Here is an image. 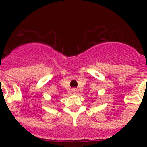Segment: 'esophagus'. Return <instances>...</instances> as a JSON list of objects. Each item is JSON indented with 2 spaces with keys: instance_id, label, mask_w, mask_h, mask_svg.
Listing matches in <instances>:
<instances>
[{
  "instance_id": "1",
  "label": "esophagus",
  "mask_w": 147,
  "mask_h": 147,
  "mask_svg": "<svg viewBox=\"0 0 147 147\" xmlns=\"http://www.w3.org/2000/svg\"><path fill=\"white\" fill-rule=\"evenodd\" d=\"M77 91H78V90H77V89H76V88H73V89H72V92L74 93H77Z\"/></svg>"
}]
</instances>
